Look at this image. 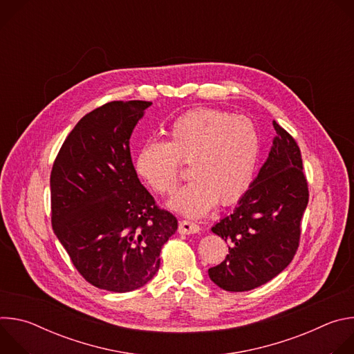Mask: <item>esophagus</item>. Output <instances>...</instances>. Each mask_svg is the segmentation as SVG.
<instances>
[{
  "mask_svg": "<svg viewBox=\"0 0 354 354\" xmlns=\"http://www.w3.org/2000/svg\"><path fill=\"white\" fill-rule=\"evenodd\" d=\"M179 234H197L200 231V227L196 224V223H192V221H187V220H183L179 223V228H178Z\"/></svg>",
  "mask_w": 354,
  "mask_h": 354,
  "instance_id": "obj_1",
  "label": "esophagus"
}]
</instances>
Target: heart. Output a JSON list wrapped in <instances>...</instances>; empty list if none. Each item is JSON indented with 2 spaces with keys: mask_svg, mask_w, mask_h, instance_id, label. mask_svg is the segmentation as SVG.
Segmentation results:
<instances>
[{
  "mask_svg": "<svg viewBox=\"0 0 354 354\" xmlns=\"http://www.w3.org/2000/svg\"><path fill=\"white\" fill-rule=\"evenodd\" d=\"M167 134V142L145 141L134 165L151 189L171 194L179 182L180 162H190L194 179L168 203L176 213L196 218L209 213L218 200L231 206L254 183L262 140L250 119L218 109H196L174 120Z\"/></svg>",
  "mask_w": 354,
  "mask_h": 354,
  "instance_id": "obj_1",
  "label": "heart"
}]
</instances>
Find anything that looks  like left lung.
<instances>
[{
	"instance_id": "1",
	"label": "left lung",
	"mask_w": 354,
	"mask_h": 354,
	"mask_svg": "<svg viewBox=\"0 0 354 354\" xmlns=\"http://www.w3.org/2000/svg\"><path fill=\"white\" fill-rule=\"evenodd\" d=\"M269 157L238 206L212 231L230 243L228 255L209 269L225 291H249L292 261L301 235V218L308 205V183L295 140L276 122Z\"/></svg>"
}]
</instances>
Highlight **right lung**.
Masks as SVG:
<instances>
[{
    "label": "right lung",
    "mask_w": 354,
    "mask_h": 354,
    "mask_svg": "<svg viewBox=\"0 0 354 354\" xmlns=\"http://www.w3.org/2000/svg\"><path fill=\"white\" fill-rule=\"evenodd\" d=\"M151 102L113 100L85 115L63 142L50 175L52 225L92 286L127 292L160 269L178 220L141 185L130 137Z\"/></svg>",
    "instance_id": "add662e5"
}]
</instances>
